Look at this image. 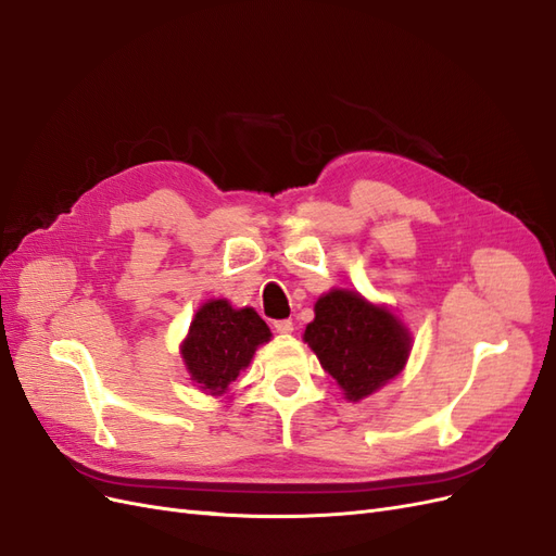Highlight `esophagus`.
<instances>
[{
	"instance_id": "34e87169",
	"label": "esophagus",
	"mask_w": 556,
	"mask_h": 556,
	"mask_svg": "<svg viewBox=\"0 0 556 556\" xmlns=\"http://www.w3.org/2000/svg\"><path fill=\"white\" fill-rule=\"evenodd\" d=\"M274 329L280 336H290L294 331V325H292V319H278V323H274Z\"/></svg>"
}]
</instances>
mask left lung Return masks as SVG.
Returning a JSON list of instances; mask_svg holds the SVG:
<instances>
[{
  "mask_svg": "<svg viewBox=\"0 0 556 556\" xmlns=\"http://www.w3.org/2000/svg\"><path fill=\"white\" fill-rule=\"evenodd\" d=\"M304 341L350 401L374 394L399 376L410 352V336L390 311L345 290L317 299Z\"/></svg>",
  "mask_w": 556,
  "mask_h": 556,
  "instance_id": "obj_1",
  "label": "left lung"
}]
</instances>
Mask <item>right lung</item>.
Segmentation results:
<instances>
[{
    "label": "right lung",
    "instance_id": "add662e5",
    "mask_svg": "<svg viewBox=\"0 0 556 556\" xmlns=\"http://www.w3.org/2000/svg\"><path fill=\"white\" fill-rule=\"evenodd\" d=\"M268 339L271 331L255 311H233L227 301L215 299L197 311L190 336L182 343V359L201 390L225 394L257 345Z\"/></svg>",
    "mask_w": 556,
    "mask_h": 556
}]
</instances>
